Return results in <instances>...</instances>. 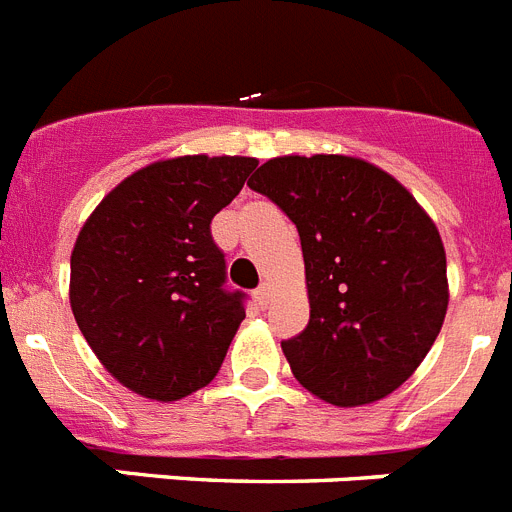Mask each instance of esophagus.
I'll return each instance as SVG.
<instances>
[{
    "label": "esophagus",
    "mask_w": 512,
    "mask_h": 512,
    "mask_svg": "<svg viewBox=\"0 0 512 512\" xmlns=\"http://www.w3.org/2000/svg\"><path fill=\"white\" fill-rule=\"evenodd\" d=\"M255 299H257V304H260V307H268L270 304V286L268 283H263V286H257V291H255Z\"/></svg>",
    "instance_id": "1"
}]
</instances>
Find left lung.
I'll return each mask as SVG.
<instances>
[{
    "label": "left lung",
    "mask_w": 512,
    "mask_h": 512,
    "mask_svg": "<svg viewBox=\"0 0 512 512\" xmlns=\"http://www.w3.org/2000/svg\"><path fill=\"white\" fill-rule=\"evenodd\" d=\"M247 184L302 239L309 322L281 343L296 380L333 406L393 393L432 349L448 309L432 218L393 176L349 156L270 158Z\"/></svg>",
    "instance_id": "left-lung-1"
}]
</instances>
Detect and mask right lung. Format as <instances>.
Masks as SVG:
<instances>
[{
  "instance_id": "right-lung-1",
  "label": "right lung",
  "mask_w": 512,
  "mask_h": 512,
  "mask_svg": "<svg viewBox=\"0 0 512 512\" xmlns=\"http://www.w3.org/2000/svg\"><path fill=\"white\" fill-rule=\"evenodd\" d=\"M255 166L244 156L150 163L85 221L70 260L72 315L124 388L179 401L221 369L247 294L226 286L210 221Z\"/></svg>"
}]
</instances>
